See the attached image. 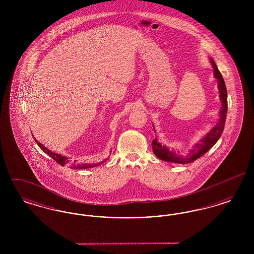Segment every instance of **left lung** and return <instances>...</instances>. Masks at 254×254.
Here are the masks:
<instances>
[{
    "label": "left lung",
    "instance_id": "obj_1",
    "mask_svg": "<svg viewBox=\"0 0 254 254\" xmlns=\"http://www.w3.org/2000/svg\"><path fill=\"white\" fill-rule=\"evenodd\" d=\"M212 66L214 68V76L218 80V85L220 90V99L222 101V108L220 109V119L217 125L210 130V132L207 133L206 136L199 144L194 146L193 149L190 151V155L188 157H182L178 156L175 152L169 151V148L166 146H162L161 144L157 143L156 139L152 141V148L153 152L159 159L164 160L166 162H172V163H178V164H188L195 161L196 159L204 155L207 150H209L213 145L216 144L219 138L221 137L222 132L224 130L226 118H227V110H228V94H227V88L225 85V81L222 77V74L219 71L217 65L213 59L210 60Z\"/></svg>",
    "mask_w": 254,
    "mask_h": 254
}]
</instances>
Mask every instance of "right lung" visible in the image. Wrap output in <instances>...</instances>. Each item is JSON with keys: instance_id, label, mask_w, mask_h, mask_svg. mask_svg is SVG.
Returning <instances> with one entry per match:
<instances>
[{"instance_id": "right-lung-1", "label": "right lung", "mask_w": 254, "mask_h": 254, "mask_svg": "<svg viewBox=\"0 0 254 254\" xmlns=\"http://www.w3.org/2000/svg\"><path fill=\"white\" fill-rule=\"evenodd\" d=\"M35 141H36L37 145L40 146V148L43 150V151H45L48 155H49L50 157L52 158L53 160H55L59 165L61 166H64V165H70L71 166V168L74 169H90V168H93V167H96L98 165H100V164H102L103 162H101V163H99V164H76V161H74L73 163H71L68 159L66 157H64V156H62L60 154H57V153H54V152H52V151H50L49 149H48L46 146H44V145H42L41 143H39L38 141H37L36 139H35Z\"/></svg>"}]
</instances>
